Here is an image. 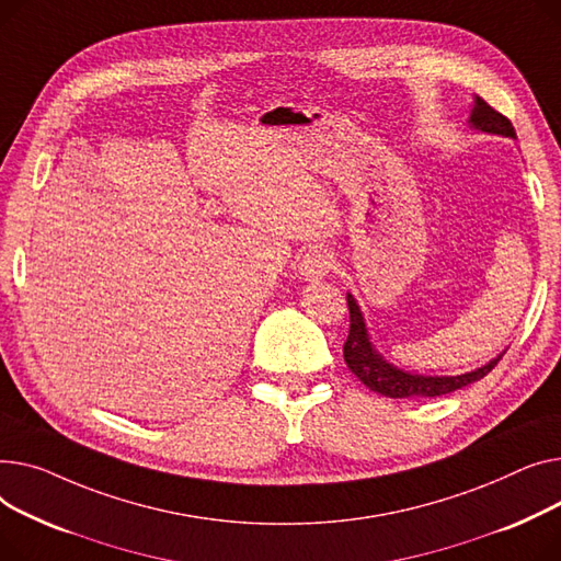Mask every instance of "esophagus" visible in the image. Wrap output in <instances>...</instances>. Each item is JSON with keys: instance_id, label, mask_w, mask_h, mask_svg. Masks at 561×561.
I'll return each mask as SVG.
<instances>
[{"instance_id": "1", "label": "esophagus", "mask_w": 561, "mask_h": 561, "mask_svg": "<svg viewBox=\"0 0 561 561\" xmlns=\"http://www.w3.org/2000/svg\"><path fill=\"white\" fill-rule=\"evenodd\" d=\"M331 255H328L325 251L321 249H312L306 253V257L301 260L299 265V274L306 278V280H321L328 276V272H331Z\"/></svg>"}]
</instances>
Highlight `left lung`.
I'll return each instance as SVG.
<instances>
[{
  "label": "left lung",
  "mask_w": 561,
  "mask_h": 561,
  "mask_svg": "<svg viewBox=\"0 0 561 561\" xmlns=\"http://www.w3.org/2000/svg\"><path fill=\"white\" fill-rule=\"evenodd\" d=\"M469 124L478 130H484V134L505 136V138L516 140V130H514L512 122L505 115H501L496 108H491L482 96L473 99ZM346 304H348V312H351V328H348V337L344 342V362L362 382H365L371 391L380 393V397H389V399L444 397V393L462 389V387L484 378L503 357V353H501L499 357L489 359L484 367L469 371V374H459V376L408 374L399 367L389 365V362L376 351V346L371 344L369 331H367L365 317H362V310H359L357 301L353 299V294H346Z\"/></svg>",
  "instance_id": "8db88e82"
}]
</instances>
